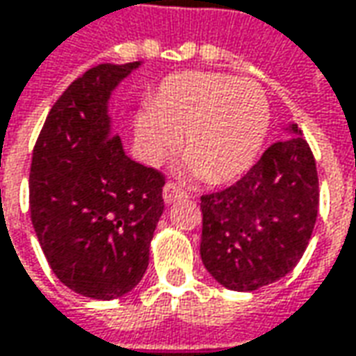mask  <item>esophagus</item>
I'll return each mask as SVG.
<instances>
[{"mask_svg":"<svg viewBox=\"0 0 356 356\" xmlns=\"http://www.w3.org/2000/svg\"><path fill=\"white\" fill-rule=\"evenodd\" d=\"M184 195H186V192L174 182H166L164 184V188H162V197H164L166 204H172L176 200H182Z\"/></svg>","mask_w":356,"mask_h":356,"instance_id":"esophagus-1","label":"esophagus"}]
</instances>
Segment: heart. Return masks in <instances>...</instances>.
<instances>
[{"instance_id": "heart-1", "label": "heart", "mask_w": 356, "mask_h": 356, "mask_svg": "<svg viewBox=\"0 0 356 356\" xmlns=\"http://www.w3.org/2000/svg\"><path fill=\"white\" fill-rule=\"evenodd\" d=\"M270 125V107L252 80L213 72L168 76L135 119L143 159L159 162L182 133L184 170L227 182L254 162Z\"/></svg>"}]
</instances>
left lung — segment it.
I'll list each match as a JSON object with an SVG mask.
<instances>
[{
    "label": "left lung",
    "instance_id": "obj_1",
    "mask_svg": "<svg viewBox=\"0 0 356 356\" xmlns=\"http://www.w3.org/2000/svg\"><path fill=\"white\" fill-rule=\"evenodd\" d=\"M200 254L221 286L252 292L300 262L319 207L316 159L296 123L239 182L202 195Z\"/></svg>",
    "mask_w": 356,
    "mask_h": 356
}]
</instances>
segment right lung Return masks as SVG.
I'll list each match as a JSON object with an SVG mask.
<instances>
[{
	"mask_svg": "<svg viewBox=\"0 0 356 356\" xmlns=\"http://www.w3.org/2000/svg\"><path fill=\"white\" fill-rule=\"evenodd\" d=\"M140 62L74 80L42 125L29 174L31 221L52 273L76 294L113 300L149 266L164 176L131 161L111 133L109 97Z\"/></svg>",
	"mask_w": 356,
	"mask_h": 356,
	"instance_id": "obj_1",
	"label": "right lung"
}]
</instances>
